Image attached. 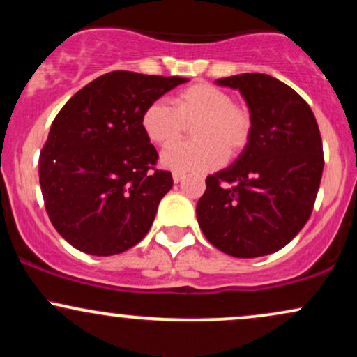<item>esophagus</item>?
I'll return each instance as SVG.
<instances>
[{"label": "esophagus", "mask_w": 357, "mask_h": 357, "mask_svg": "<svg viewBox=\"0 0 357 357\" xmlns=\"http://www.w3.org/2000/svg\"><path fill=\"white\" fill-rule=\"evenodd\" d=\"M183 179H184V174L183 173H176V171H174V173H173V181L174 183H181Z\"/></svg>", "instance_id": "1"}]
</instances>
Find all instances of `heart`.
<instances>
[{"label":"heart","instance_id":"1","mask_svg":"<svg viewBox=\"0 0 357 357\" xmlns=\"http://www.w3.org/2000/svg\"><path fill=\"white\" fill-rule=\"evenodd\" d=\"M141 126L146 137L161 147L174 144L184 126H192L197 142L174 144L162 153L161 165L183 174L204 173L223 165L225 158L243 153L252 139L253 116L225 89L198 82L176 93L173 107L159 100L147 105Z\"/></svg>","mask_w":357,"mask_h":357}]
</instances>
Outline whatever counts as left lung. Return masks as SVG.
<instances>
[{
  "instance_id": "1",
  "label": "left lung",
  "mask_w": 357,
  "mask_h": 357,
  "mask_svg": "<svg viewBox=\"0 0 357 357\" xmlns=\"http://www.w3.org/2000/svg\"><path fill=\"white\" fill-rule=\"evenodd\" d=\"M238 89L253 116L240 158L206 178L199 228L227 255L255 258L284 248L307 223L324 169L322 139L309 104L265 73L218 79Z\"/></svg>"
}]
</instances>
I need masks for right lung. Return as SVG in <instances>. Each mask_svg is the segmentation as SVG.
I'll list each match as a JSON object with an SVG mask.
<instances>
[{
    "label": "right lung",
    "mask_w": 357,
    "mask_h": 357,
    "mask_svg": "<svg viewBox=\"0 0 357 357\" xmlns=\"http://www.w3.org/2000/svg\"><path fill=\"white\" fill-rule=\"evenodd\" d=\"M188 79L117 70L80 89L56 114L40 153V186L55 230L89 255L132 248L153 225L169 171L141 126L144 109Z\"/></svg>",
    "instance_id": "1"
}]
</instances>
